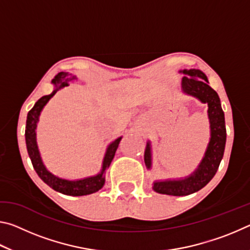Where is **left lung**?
Segmentation results:
<instances>
[{
  "label": "left lung",
  "instance_id": "obj_1",
  "mask_svg": "<svg viewBox=\"0 0 250 250\" xmlns=\"http://www.w3.org/2000/svg\"><path fill=\"white\" fill-rule=\"evenodd\" d=\"M185 76L182 79V88L186 94L200 99L208 104V118L210 124V141L205 156L196 171L192 175L179 181L154 182L153 189L156 193L167 195L185 196L200 191L216 174L219 163L223 159L226 143L225 117L217 92L208 84L204 73L198 69L183 70ZM145 162L147 168L151 167V146L147 142L145 152Z\"/></svg>",
  "mask_w": 250,
  "mask_h": 250
}]
</instances>
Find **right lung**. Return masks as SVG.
<instances>
[{
    "mask_svg": "<svg viewBox=\"0 0 250 250\" xmlns=\"http://www.w3.org/2000/svg\"><path fill=\"white\" fill-rule=\"evenodd\" d=\"M75 79L76 77H73V76L66 74L64 71H62V73L55 76V78L52 80V83L55 84L54 91L50 95L43 96L41 99L37 100L36 104H34V107L29 110L27 113L26 126H25V140H26L27 152L29 158H31L34 170L36 171L37 175H39L46 184L50 186V188L55 189V191L65 194V195L82 196L98 192L99 189L103 188L104 184V173L105 171V168L109 167L110 163H111L113 156H115V153L118 149V146H119L121 138H118L117 140L109 145L104 159L103 170H101L98 175L87 177V179L78 181H68L59 179V177L55 176L52 173L46 170L43 162H42L39 149H37L35 131L37 122H39L41 111L43 110L44 105L48 103V100L52 98L61 88L69 86V82Z\"/></svg>",
    "mask_w": 250,
    "mask_h": 250,
    "instance_id": "right-lung-1",
    "label": "right lung"
}]
</instances>
